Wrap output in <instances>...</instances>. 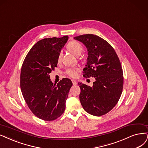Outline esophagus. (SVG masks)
<instances>
[{"label":"esophagus","mask_w":148,"mask_h":148,"mask_svg":"<svg viewBox=\"0 0 148 148\" xmlns=\"http://www.w3.org/2000/svg\"><path fill=\"white\" fill-rule=\"evenodd\" d=\"M71 81H72V82H73V84L74 85H75L76 84H77V82H76L75 80H73V79H72L71 80Z\"/></svg>","instance_id":"esophagus-1"}]
</instances>
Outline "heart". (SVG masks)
Wrapping results in <instances>:
<instances>
[{
	"mask_svg": "<svg viewBox=\"0 0 148 148\" xmlns=\"http://www.w3.org/2000/svg\"><path fill=\"white\" fill-rule=\"evenodd\" d=\"M68 50L73 53L74 56L79 57L80 56L82 52H83L84 47L80 43L76 41H70L67 46ZM62 53H60L58 57V61H60L61 59ZM79 69L77 68H68L65 71V73L69 77H77L79 75Z\"/></svg>",
	"mask_w": 148,
	"mask_h": 148,
	"instance_id": "obj_1",
	"label": "heart"
}]
</instances>
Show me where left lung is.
I'll return each instance as SVG.
<instances>
[{"label":"left lung","mask_w":148,"mask_h":148,"mask_svg":"<svg viewBox=\"0 0 148 148\" xmlns=\"http://www.w3.org/2000/svg\"><path fill=\"white\" fill-rule=\"evenodd\" d=\"M74 38L84 43L88 50L84 77L96 80L92 87L78 83L80 103L87 113L103 115L116 105L123 92L124 77L119 59L113 47L99 36L86 34Z\"/></svg>","instance_id":"8db88e82"}]
</instances>
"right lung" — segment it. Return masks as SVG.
<instances>
[{"mask_svg":"<svg viewBox=\"0 0 148 148\" xmlns=\"http://www.w3.org/2000/svg\"><path fill=\"white\" fill-rule=\"evenodd\" d=\"M68 39V36H64L40 40L32 47L22 65V94L32 112L45 121H53L63 113L73 85L68 78L53 84L49 75L57 67L58 55Z\"/></svg>","mask_w":148,"mask_h":148,"instance_id":"1","label":"right lung"}]
</instances>
